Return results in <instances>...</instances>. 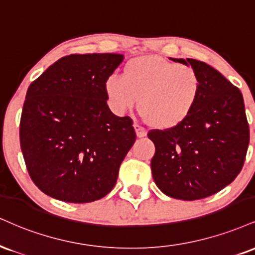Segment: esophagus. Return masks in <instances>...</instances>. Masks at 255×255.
<instances>
[{
    "instance_id": "esophagus-1",
    "label": "esophagus",
    "mask_w": 255,
    "mask_h": 255,
    "mask_svg": "<svg viewBox=\"0 0 255 255\" xmlns=\"http://www.w3.org/2000/svg\"><path fill=\"white\" fill-rule=\"evenodd\" d=\"M134 129H135V131H136V136L137 137H143V136L147 135V130L143 127H141L140 125L134 124Z\"/></svg>"
}]
</instances>
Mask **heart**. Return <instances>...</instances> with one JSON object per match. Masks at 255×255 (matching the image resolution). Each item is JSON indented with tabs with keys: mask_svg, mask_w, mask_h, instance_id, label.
Listing matches in <instances>:
<instances>
[{
	"mask_svg": "<svg viewBox=\"0 0 255 255\" xmlns=\"http://www.w3.org/2000/svg\"><path fill=\"white\" fill-rule=\"evenodd\" d=\"M109 106L118 114L140 112L153 127L167 129L188 119L202 91L199 73L157 56H141L126 63L124 76L113 75L104 84Z\"/></svg>",
	"mask_w": 255,
	"mask_h": 255,
	"instance_id": "1",
	"label": "heart"
}]
</instances>
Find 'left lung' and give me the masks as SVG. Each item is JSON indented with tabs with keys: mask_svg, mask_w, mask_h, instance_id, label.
Listing matches in <instances>:
<instances>
[{
	"mask_svg": "<svg viewBox=\"0 0 255 255\" xmlns=\"http://www.w3.org/2000/svg\"><path fill=\"white\" fill-rule=\"evenodd\" d=\"M172 60L196 69L202 91L185 121L148 131L155 145L151 168L165 195L195 201L216 194L238 177L246 159L250 126L241 91L217 70L191 58Z\"/></svg>",
	"mask_w": 255,
	"mask_h": 255,
	"instance_id": "obj_1",
	"label": "left lung"
}]
</instances>
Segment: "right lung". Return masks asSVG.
Returning <instances> with one entry per match:
<instances>
[{"mask_svg": "<svg viewBox=\"0 0 255 255\" xmlns=\"http://www.w3.org/2000/svg\"><path fill=\"white\" fill-rule=\"evenodd\" d=\"M122 54H70L30 83L20 120V146L33 183L46 195L88 203L112 191L135 142L129 116L107 104L104 84Z\"/></svg>", "mask_w": 255, "mask_h": 255, "instance_id": "1", "label": "right lung"}]
</instances>
